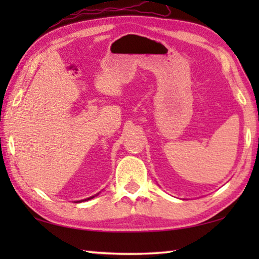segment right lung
<instances>
[{
	"label": "right lung",
	"mask_w": 259,
	"mask_h": 259,
	"mask_svg": "<svg viewBox=\"0 0 259 259\" xmlns=\"http://www.w3.org/2000/svg\"><path fill=\"white\" fill-rule=\"evenodd\" d=\"M92 198H94V197H90V198H87V199H84V200H90V199H92ZM80 201H82V200H80Z\"/></svg>",
	"instance_id": "add662e5"
}]
</instances>
